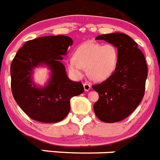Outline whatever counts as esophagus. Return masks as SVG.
<instances>
[{"label":"esophagus","instance_id":"obj_1","mask_svg":"<svg viewBox=\"0 0 160 160\" xmlns=\"http://www.w3.org/2000/svg\"><path fill=\"white\" fill-rule=\"evenodd\" d=\"M83 87H84L85 91H89V90H90V83H84V84H83Z\"/></svg>","mask_w":160,"mask_h":160}]
</instances>
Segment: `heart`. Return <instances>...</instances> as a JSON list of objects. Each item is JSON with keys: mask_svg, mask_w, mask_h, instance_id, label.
<instances>
[{"mask_svg": "<svg viewBox=\"0 0 160 160\" xmlns=\"http://www.w3.org/2000/svg\"><path fill=\"white\" fill-rule=\"evenodd\" d=\"M118 58V50L113 44L87 42L75 49L73 58L69 61V68L78 77L82 75V68H86L91 80L102 82L115 71Z\"/></svg>", "mask_w": 160, "mask_h": 160, "instance_id": "heart-1", "label": "heart"}]
</instances>
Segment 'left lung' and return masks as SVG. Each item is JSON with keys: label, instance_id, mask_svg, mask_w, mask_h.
<instances>
[{"label": "left lung", "instance_id": "1", "mask_svg": "<svg viewBox=\"0 0 160 160\" xmlns=\"http://www.w3.org/2000/svg\"><path fill=\"white\" fill-rule=\"evenodd\" d=\"M116 46L119 58L112 75L100 84L92 86L99 98L94 105L96 116L104 122L123 120L142 101L148 77V66L143 53L131 37L122 32L98 36Z\"/></svg>", "mask_w": 160, "mask_h": 160}]
</instances>
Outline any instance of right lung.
<instances>
[{
  "mask_svg": "<svg viewBox=\"0 0 160 160\" xmlns=\"http://www.w3.org/2000/svg\"><path fill=\"white\" fill-rule=\"evenodd\" d=\"M73 40L64 35L41 37L28 41L16 53L10 67L11 88L14 99L32 119L57 122L70 110V98L84 92L80 82L68 78L62 60ZM45 65L51 76L44 87L32 80L34 69Z\"/></svg>",
  "mask_w": 160,
  "mask_h": 160,
  "instance_id": "right-lung-1",
  "label": "right lung"
}]
</instances>
